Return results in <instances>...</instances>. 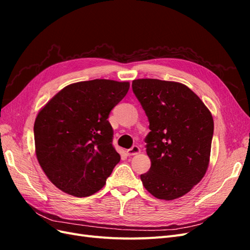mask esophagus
<instances>
[{"instance_id": "1", "label": "esophagus", "mask_w": 250, "mask_h": 250, "mask_svg": "<svg viewBox=\"0 0 250 250\" xmlns=\"http://www.w3.org/2000/svg\"><path fill=\"white\" fill-rule=\"evenodd\" d=\"M140 152H141V149H140V147L137 146V145H134V146H132L130 149L126 150V153H127L128 156H132V155H135V154H139Z\"/></svg>"}]
</instances>
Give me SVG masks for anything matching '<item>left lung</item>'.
Returning <instances> with one entry per match:
<instances>
[{"mask_svg":"<svg viewBox=\"0 0 250 250\" xmlns=\"http://www.w3.org/2000/svg\"><path fill=\"white\" fill-rule=\"evenodd\" d=\"M132 90L145 110L150 132L145 139L151 161L141 175L154 197L173 200L186 195L206 174L214 120L200 98L179 82L137 79Z\"/></svg>","mask_w":250,"mask_h":250,"instance_id":"8db88e82","label":"left lung"}]
</instances>
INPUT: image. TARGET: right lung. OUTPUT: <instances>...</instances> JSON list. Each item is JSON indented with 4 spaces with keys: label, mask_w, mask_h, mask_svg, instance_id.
Instances as JSON below:
<instances>
[{
    "label": "right lung",
    "mask_w": 250,
    "mask_h": 250,
    "mask_svg": "<svg viewBox=\"0 0 250 250\" xmlns=\"http://www.w3.org/2000/svg\"><path fill=\"white\" fill-rule=\"evenodd\" d=\"M129 82L95 79L65 86L44 105L34 123L35 152L59 190L86 197L102 188L121 157L108 122Z\"/></svg>",
    "instance_id": "right-lung-1"
}]
</instances>
